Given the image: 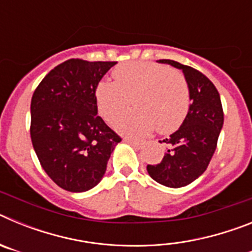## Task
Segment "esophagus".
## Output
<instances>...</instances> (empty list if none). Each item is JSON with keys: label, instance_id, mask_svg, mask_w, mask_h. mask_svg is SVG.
<instances>
[{"label": "esophagus", "instance_id": "34e87169", "mask_svg": "<svg viewBox=\"0 0 252 252\" xmlns=\"http://www.w3.org/2000/svg\"><path fill=\"white\" fill-rule=\"evenodd\" d=\"M125 142H128V144H131L132 146H136V148H140V146L144 144L142 141H140V140H135V139H128V137H126V139L124 140Z\"/></svg>", "mask_w": 252, "mask_h": 252}]
</instances>
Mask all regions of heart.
I'll return each mask as SVG.
<instances>
[{
    "label": "heart",
    "instance_id": "b5f03b06",
    "mask_svg": "<svg viewBox=\"0 0 252 252\" xmlns=\"http://www.w3.org/2000/svg\"><path fill=\"white\" fill-rule=\"evenodd\" d=\"M115 82L101 81L94 90L95 104L107 122H115L135 104V110L119 122L120 131L146 135L155 128L170 133L183 124L189 111L190 93L186 77L175 69L153 62H127L112 72Z\"/></svg>",
    "mask_w": 252,
    "mask_h": 252
}]
</instances>
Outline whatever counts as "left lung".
<instances>
[{
	"instance_id": "left-lung-1",
	"label": "left lung",
	"mask_w": 252,
	"mask_h": 252,
	"mask_svg": "<svg viewBox=\"0 0 252 252\" xmlns=\"http://www.w3.org/2000/svg\"><path fill=\"white\" fill-rule=\"evenodd\" d=\"M158 62L183 70L192 103L179 130L162 140L168 145L162 160L157 165H148V173L162 186L180 188L206 171L223 126V110L217 88L203 73L174 60Z\"/></svg>"
}]
</instances>
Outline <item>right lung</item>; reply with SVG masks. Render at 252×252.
<instances>
[{
  "mask_svg": "<svg viewBox=\"0 0 252 252\" xmlns=\"http://www.w3.org/2000/svg\"><path fill=\"white\" fill-rule=\"evenodd\" d=\"M116 62L69 59L40 82L31 98L30 135L46 174L68 192L101 182L121 137L97 115L94 90Z\"/></svg>",
  "mask_w": 252,
  "mask_h": 252,
  "instance_id": "add662e5",
  "label": "right lung"
}]
</instances>
